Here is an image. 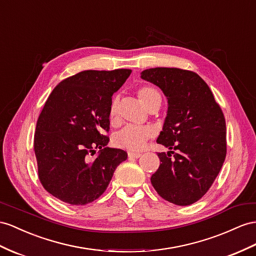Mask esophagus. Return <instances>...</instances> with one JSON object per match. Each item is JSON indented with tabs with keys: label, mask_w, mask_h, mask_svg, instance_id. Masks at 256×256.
<instances>
[{
	"label": "esophagus",
	"mask_w": 256,
	"mask_h": 256,
	"mask_svg": "<svg viewBox=\"0 0 256 256\" xmlns=\"http://www.w3.org/2000/svg\"><path fill=\"white\" fill-rule=\"evenodd\" d=\"M128 158L137 159V158H140V156H142V154H140V152H128Z\"/></svg>",
	"instance_id": "obj_1"
}]
</instances>
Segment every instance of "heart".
<instances>
[{"label": "heart", "instance_id": "obj_1", "mask_svg": "<svg viewBox=\"0 0 256 256\" xmlns=\"http://www.w3.org/2000/svg\"><path fill=\"white\" fill-rule=\"evenodd\" d=\"M137 96H138L144 107L147 109L158 102L161 104L160 93L149 85H142L137 90ZM109 119L114 126L119 122V98L118 97H114L110 102ZM154 134V130L149 126H128L116 133L114 142L118 148L126 149L128 152H138L145 146L146 142L152 138Z\"/></svg>", "mask_w": 256, "mask_h": 256}]
</instances>
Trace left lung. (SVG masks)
Listing matches in <instances>:
<instances>
[{"label":"left lung","instance_id":"obj_1","mask_svg":"<svg viewBox=\"0 0 256 256\" xmlns=\"http://www.w3.org/2000/svg\"><path fill=\"white\" fill-rule=\"evenodd\" d=\"M142 78L159 86L168 102L156 142L171 152L158 154L160 166L150 180L164 200L192 204L211 188L225 161L224 114L208 84L194 71L152 68L142 72Z\"/></svg>","mask_w":256,"mask_h":256}]
</instances>
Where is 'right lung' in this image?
I'll use <instances>...</instances> for the list:
<instances>
[{"label": "right lung", "instance_id": "1", "mask_svg": "<svg viewBox=\"0 0 256 256\" xmlns=\"http://www.w3.org/2000/svg\"><path fill=\"white\" fill-rule=\"evenodd\" d=\"M132 70H85L64 78L45 102L36 122L34 154L42 186L71 206H84L104 192L116 166L128 159L106 147L109 107ZM96 148L100 154L91 157ZM92 156L90 157V156Z\"/></svg>", "mask_w": 256, "mask_h": 256}]
</instances>
